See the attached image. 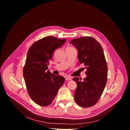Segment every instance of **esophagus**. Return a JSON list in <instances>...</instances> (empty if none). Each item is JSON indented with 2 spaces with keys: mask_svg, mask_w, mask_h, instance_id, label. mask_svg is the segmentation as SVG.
I'll return each instance as SVG.
<instances>
[{
  "mask_svg": "<svg viewBox=\"0 0 130 130\" xmlns=\"http://www.w3.org/2000/svg\"><path fill=\"white\" fill-rule=\"evenodd\" d=\"M72 77H69V76H67L66 77V81H69V80H72Z\"/></svg>",
  "mask_w": 130,
  "mask_h": 130,
  "instance_id": "obj_1",
  "label": "esophagus"
}]
</instances>
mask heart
I'll use <instances>...</instances> for the list:
<instances>
[{"label":"heart","instance_id":"obj_1","mask_svg":"<svg viewBox=\"0 0 130 130\" xmlns=\"http://www.w3.org/2000/svg\"><path fill=\"white\" fill-rule=\"evenodd\" d=\"M74 47H73V46H68V47H67L66 49H74Z\"/></svg>","mask_w":130,"mask_h":130}]
</instances>
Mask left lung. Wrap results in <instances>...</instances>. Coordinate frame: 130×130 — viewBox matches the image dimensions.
Segmentation results:
<instances>
[{
  "label": "left lung",
  "instance_id": "obj_1",
  "mask_svg": "<svg viewBox=\"0 0 130 130\" xmlns=\"http://www.w3.org/2000/svg\"><path fill=\"white\" fill-rule=\"evenodd\" d=\"M70 43L77 49L78 61L87 69V77L83 81L77 77L73 78L77 84L75 101L81 107H91L100 99L107 81L108 69L103 49L92 37L75 38Z\"/></svg>",
  "mask_w": 130,
  "mask_h": 130
}]
</instances>
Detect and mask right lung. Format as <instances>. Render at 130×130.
<instances>
[{
  "mask_svg": "<svg viewBox=\"0 0 130 130\" xmlns=\"http://www.w3.org/2000/svg\"><path fill=\"white\" fill-rule=\"evenodd\" d=\"M66 41L47 36L34 43L28 50L23 76L30 97L38 105L47 106L52 104L63 85V77L53 75L47 69L54 50Z\"/></svg>",
  "mask_w": 130,
  "mask_h": 130,
  "instance_id": "add662e5",
  "label": "right lung"
}]
</instances>
